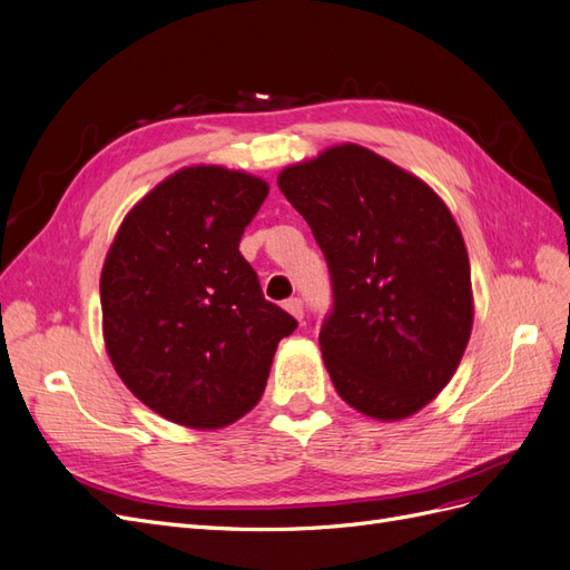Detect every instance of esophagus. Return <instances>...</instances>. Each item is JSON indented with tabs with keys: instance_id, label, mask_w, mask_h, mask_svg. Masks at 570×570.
<instances>
[{
	"instance_id": "esophagus-1",
	"label": "esophagus",
	"mask_w": 570,
	"mask_h": 570,
	"mask_svg": "<svg viewBox=\"0 0 570 570\" xmlns=\"http://www.w3.org/2000/svg\"><path fill=\"white\" fill-rule=\"evenodd\" d=\"M283 306L287 308V312H289L292 316L302 321V316H304V304H302V299H299V297H289Z\"/></svg>"
}]
</instances>
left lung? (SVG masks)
<instances>
[{
  "instance_id": "left-lung-1",
  "label": "left lung",
  "mask_w": 570,
  "mask_h": 570,
  "mask_svg": "<svg viewBox=\"0 0 570 570\" xmlns=\"http://www.w3.org/2000/svg\"><path fill=\"white\" fill-rule=\"evenodd\" d=\"M278 187L331 271L318 342L337 394L377 421L411 416L452 381L473 327L454 216L421 178L358 145L287 166Z\"/></svg>"
}]
</instances>
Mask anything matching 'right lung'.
<instances>
[{"label": "right lung", "mask_w": 570, "mask_h": 570, "mask_svg": "<svg viewBox=\"0 0 570 570\" xmlns=\"http://www.w3.org/2000/svg\"><path fill=\"white\" fill-rule=\"evenodd\" d=\"M266 195L243 170L189 166L137 202L114 237L99 281L107 352L168 421L214 430L243 419L295 333L239 254Z\"/></svg>", "instance_id": "right-lung-1"}]
</instances>
